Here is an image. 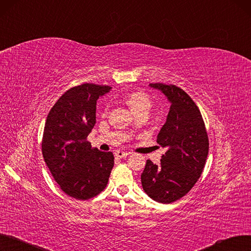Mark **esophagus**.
<instances>
[{
    "instance_id": "esophagus-1",
    "label": "esophagus",
    "mask_w": 251,
    "mask_h": 251,
    "mask_svg": "<svg viewBox=\"0 0 251 251\" xmlns=\"http://www.w3.org/2000/svg\"><path fill=\"white\" fill-rule=\"evenodd\" d=\"M129 154V152H126V151H123V150H117V151H115L114 155L118 158H122V157H125V156H127Z\"/></svg>"
}]
</instances>
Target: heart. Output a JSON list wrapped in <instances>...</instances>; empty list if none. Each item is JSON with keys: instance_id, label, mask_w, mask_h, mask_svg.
Wrapping results in <instances>:
<instances>
[{"instance_id": "heart-1", "label": "heart", "mask_w": 251, "mask_h": 251, "mask_svg": "<svg viewBox=\"0 0 251 251\" xmlns=\"http://www.w3.org/2000/svg\"><path fill=\"white\" fill-rule=\"evenodd\" d=\"M126 103L135 113L142 111V110H147L151 106V102L147 95L141 92L131 93L126 96Z\"/></svg>"}]
</instances>
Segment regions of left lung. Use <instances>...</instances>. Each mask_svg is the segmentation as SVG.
Instances as JSON below:
<instances>
[{
    "label": "left lung",
    "instance_id": "obj_1",
    "mask_svg": "<svg viewBox=\"0 0 251 251\" xmlns=\"http://www.w3.org/2000/svg\"><path fill=\"white\" fill-rule=\"evenodd\" d=\"M171 104L156 142L166 148L157 166L147 160L141 182L154 201L173 203L185 196L202 174L209 150L203 118L190 97L175 85L151 83Z\"/></svg>",
    "mask_w": 251,
    "mask_h": 251
}]
</instances>
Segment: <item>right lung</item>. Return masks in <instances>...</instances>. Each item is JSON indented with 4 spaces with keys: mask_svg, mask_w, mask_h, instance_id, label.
Returning <instances> with one entry per match:
<instances>
[{
    "mask_svg": "<svg viewBox=\"0 0 251 251\" xmlns=\"http://www.w3.org/2000/svg\"><path fill=\"white\" fill-rule=\"evenodd\" d=\"M110 86L84 83L69 89L50 110L44 126L42 153L63 192L87 200L106 187L114 166L112 152L100 151L86 141L96 125L97 101Z\"/></svg>",
    "mask_w": 251,
    "mask_h": 251,
    "instance_id": "add662e5",
    "label": "right lung"
}]
</instances>
